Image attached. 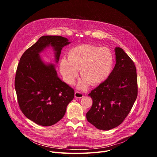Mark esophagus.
Listing matches in <instances>:
<instances>
[{"label":"esophagus","instance_id":"1","mask_svg":"<svg viewBox=\"0 0 157 157\" xmlns=\"http://www.w3.org/2000/svg\"><path fill=\"white\" fill-rule=\"evenodd\" d=\"M84 96V95L81 93H80V92H78V91H76L75 92V97L76 98H82V97Z\"/></svg>","mask_w":157,"mask_h":157}]
</instances>
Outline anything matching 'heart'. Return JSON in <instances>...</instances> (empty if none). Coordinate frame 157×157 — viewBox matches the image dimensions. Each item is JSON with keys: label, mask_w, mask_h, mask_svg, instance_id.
Here are the masks:
<instances>
[{"label": "heart", "mask_w": 157, "mask_h": 157, "mask_svg": "<svg viewBox=\"0 0 157 157\" xmlns=\"http://www.w3.org/2000/svg\"><path fill=\"white\" fill-rule=\"evenodd\" d=\"M114 55L107 47L83 44L71 48L68 58L63 56L59 63V70L68 84H73L81 69L82 78L78 87L85 90L91 84L98 86L104 82L113 72Z\"/></svg>", "instance_id": "b5f03b06"}]
</instances>
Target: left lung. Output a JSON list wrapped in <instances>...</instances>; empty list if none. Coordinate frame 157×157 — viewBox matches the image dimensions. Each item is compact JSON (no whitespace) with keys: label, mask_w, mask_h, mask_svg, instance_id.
<instances>
[{"label":"left lung","mask_w":157,"mask_h":157,"mask_svg":"<svg viewBox=\"0 0 157 157\" xmlns=\"http://www.w3.org/2000/svg\"><path fill=\"white\" fill-rule=\"evenodd\" d=\"M115 55L116 65L109 78L88 94L93 105L86 119L99 130L119 126L137 97V76L133 61L121 48L116 47Z\"/></svg>","instance_id":"obj_1"}]
</instances>
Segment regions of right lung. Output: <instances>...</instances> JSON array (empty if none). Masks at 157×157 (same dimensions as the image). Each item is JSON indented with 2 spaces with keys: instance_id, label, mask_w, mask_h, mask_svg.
I'll return each mask as SVG.
<instances>
[{
  "instance_id": "obj_1",
  "label": "right lung",
  "mask_w": 157,
  "mask_h": 157,
  "mask_svg": "<svg viewBox=\"0 0 157 157\" xmlns=\"http://www.w3.org/2000/svg\"><path fill=\"white\" fill-rule=\"evenodd\" d=\"M70 43L61 36H42L20 59L15 79L18 102L23 114L38 125L59 121L75 96L74 89L58 76L55 65L44 63L40 53L52 47L58 63L62 48Z\"/></svg>"
}]
</instances>
